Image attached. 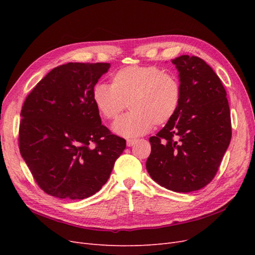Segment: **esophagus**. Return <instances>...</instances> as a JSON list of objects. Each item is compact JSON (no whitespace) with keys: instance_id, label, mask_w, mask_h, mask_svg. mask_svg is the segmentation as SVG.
<instances>
[{"instance_id":"obj_1","label":"esophagus","mask_w":255,"mask_h":255,"mask_svg":"<svg viewBox=\"0 0 255 255\" xmlns=\"http://www.w3.org/2000/svg\"><path fill=\"white\" fill-rule=\"evenodd\" d=\"M135 142H136L135 139H128V140H127V145H128V146H130V145H133Z\"/></svg>"}]
</instances>
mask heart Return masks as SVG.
I'll use <instances>...</instances> for the list:
<instances>
[{"mask_svg":"<svg viewBox=\"0 0 255 255\" xmlns=\"http://www.w3.org/2000/svg\"><path fill=\"white\" fill-rule=\"evenodd\" d=\"M181 94L180 82L173 74L155 66H128L114 73L111 86L96 85L92 102L107 121L117 118L128 103L130 112L116 121L113 128L130 138L170 120L179 109Z\"/></svg>","mask_w":255,"mask_h":255,"instance_id":"obj_1","label":"heart"}]
</instances>
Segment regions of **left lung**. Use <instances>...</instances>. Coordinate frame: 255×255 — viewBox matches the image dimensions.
Here are the masks:
<instances>
[{
  "label": "left lung",
  "mask_w": 255,
  "mask_h": 255,
  "mask_svg": "<svg viewBox=\"0 0 255 255\" xmlns=\"http://www.w3.org/2000/svg\"><path fill=\"white\" fill-rule=\"evenodd\" d=\"M181 102L173 117L150 137L146 170L169 190L190 192L211 183L232 137L227 91L213 69L197 56L172 59Z\"/></svg>",
  "instance_id": "left-lung-1"
}]
</instances>
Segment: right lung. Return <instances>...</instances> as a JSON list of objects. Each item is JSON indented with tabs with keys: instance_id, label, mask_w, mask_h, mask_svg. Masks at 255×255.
<instances>
[{
	"instance_id": "1",
	"label": "right lung",
	"mask_w": 255,
	"mask_h": 255,
	"mask_svg": "<svg viewBox=\"0 0 255 255\" xmlns=\"http://www.w3.org/2000/svg\"><path fill=\"white\" fill-rule=\"evenodd\" d=\"M107 63H68L51 70L26 97L19 127L20 153L44 192L68 200L95 195L126 149L92 102Z\"/></svg>"
}]
</instances>
